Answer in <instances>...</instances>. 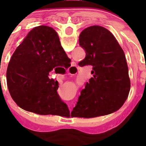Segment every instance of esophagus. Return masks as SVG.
Instances as JSON below:
<instances>
[{"label": "esophagus", "instance_id": "1", "mask_svg": "<svg viewBox=\"0 0 146 146\" xmlns=\"http://www.w3.org/2000/svg\"><path fill=\"white\" fill-rule=\"evenodd\" d=\"M75 69H77V68H76V66H75V63H74V62H73V63H72V66H71L70 69H69V74H71V73L74 74V70Z\"/></svg>", "mask_w": 146, "mask_h": 146}]
</instances>
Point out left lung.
Here are the masks:
<instances>
[{"label": "left lung", "instance_id": "left-lung-1", "mask_svg": "<svg viewBox=\"0 0 146 146\" xmlns=\"http://www.w3.org/2000/svg\"><path fill=\"white\" fill-rule=\"evenodd\" d=\"M79 42L86 51V58L80 61L79 66H92L93 77L81 91L71 116L94 118L117 111L124 104L130 91L123 50L113 33L99 25L83 30Z\"/></svg>", "mask_w": 146, "mask_h": 146}]
</instances>
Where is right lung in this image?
<instances>
[{
    "label": "right lung",
    "mask_w": 146,
    "mask_h": 146,
    "mask_svg": "<svg viewBox=\"0 0 146 146\" xmlns=\"http://www.w3.org/2000/svg\"><path fill=\"white\" fill-rule=\"evenodd\" d=\"M70 59L51 27L33 28L11 56L6 72L9 91L18 106L39 115L65 116L66 104L57 94L58 82L49 78L58 66H68Z\"/></svg>",
    "instance_id": "1"
}]
</instances>
